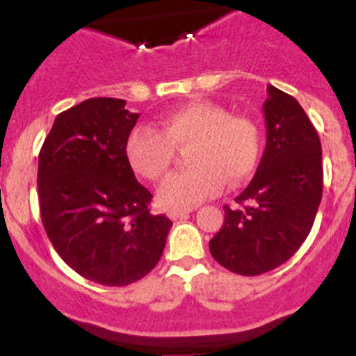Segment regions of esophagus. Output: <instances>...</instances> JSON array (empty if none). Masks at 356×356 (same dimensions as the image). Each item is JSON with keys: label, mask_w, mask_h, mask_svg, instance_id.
I'll return each instance as SVG.
<instances>
[{"label": "esophagus", "mask_w": 356, "mask_h": 356, "mask_svg": "<svg viewBox=\"0 0 356 356\" xmlns=\"http://www.w3.org/2000/svg\"><path fill=\"white\" fill-rule=\"evenodd\" d=\"M191 211L193 208H172V210H168V217H170L172 220H177V218L188 217Z\"/></svg>", "instance_id": "obj_1"}]
</instances>
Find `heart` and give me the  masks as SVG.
<instances>
[{
	"label": "heart",
	"mask_w": 356,
	"mask_h": 356,
	"mask_svg": "<svg viewBox=\"0 0 356 356\" xmlns=\"http://www.w3.org/2000/svg\"><path fill=\"white\" fill-rule=\"evenodd\" d=\"M186 150V170L172 175L160 189L168 208L198 204L253 174L261 149L257 122L211 103H191L165 115L153 127H138L127 139L132 168L152 182L167 177L174 149Z\"/></svg>",
	"instance_id": "b5f03b06"
}]
</instances>
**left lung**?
Returning <instances> with one entry per match:
<instances>
[{"label": "left lung", "mask_w": 356, "mask_h": 356, "mask_svg": "<svg viewBox=\"0 0 356 356\" xmlns=\"http://www.w3.org/2000/svg\"><path fill=\"white\" fill-rule=\"evenodd\" d=\"M264 103L267 146L253 181L225 204L210 253L239 275H260L288 261L303 245L322 200V146L300 103L268 86Z\"/></svg>", "instance_id": "1"}]
</instances>
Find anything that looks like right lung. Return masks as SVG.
I'll use <instances>...</instances> for the list:
<instances>
[{
    "label": "right lung",
    "mask_w": 356,
    "mask_h": 356,
    "mask_svg": "<svg viewBox=\"0 0 356 356\" xmlns=\"http://www.w3.org/2000/svg\"><path fill=\"white\" fill-rule=\"evenodd\" d=\"M139 113L124 99L91 98L55 118L39 152L41 220L56 253L82 277L127 286L156 267L170 218L149 211L127 139Z\"/></svg>",
    "instance_id": "add662e5"
}]
</instances>
